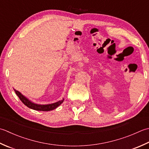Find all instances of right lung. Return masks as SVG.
Segmentation results:
<instances>
[{
	"label": "right lung",
	"instance_id": "obj_1",
	"mask_svg": "<svg viewBox=\"0 0 149 149\" xmlns=\"http://www.w3.org/2000/svg\"><path fill=\"white\" fill-rule=\"evenodd\" d=\"M14 91L15 93H16V95L19 96V99L22 101V102L24 105H26L28 107L33 109V110H35V111H52L53 109L58 107L60 105H61L62 103H63V100H64V99H63L57 102L53 103V104H47V105L36 104H35V103L32 102L31 101H30L29 99H28L26 96H24L23 95H22V94H21L19 91H18L15 89H14Z\"/></svg>",
	"mask_w": 149,
	"mask_h": 149
}]
</instances>
